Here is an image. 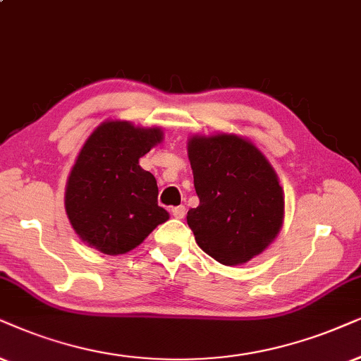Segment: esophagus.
<instances>
[{
    "label": "esophagus",
    "instance_id": "esophagus-1",
    "mask_svg": "<svg viewBox=\"0 0 361 361\" xmlns=\"http://www.w3.org/2000/svg\"><path fill=\"white\" fill-rule=\"evenodd\" d=\"M171 214L175 218H178V220H181V218H185V214H186V208L183 207V204H180V207H175L171 209Z\"/></svg>",
    "mask_w": 361,
    "mask_h": 361
}]
</instances>
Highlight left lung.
<instances>
[{
  "instance_id": "8db88e82",
  "label": "left lung",
  "mask_w": 361,
  "mask_h": 361,
  "mask_svg": "<svg viewBox=\"0 0 361 361\" xmlns=\"http://www.w3.org/2000/svg\"><path fill=\"white\" fill-rule=\"evenodd\" d=\"M200 204L186 216L200 248L226 267L262 255L280 233L285 195L257 145L233 133L188 140Z\"/></svg>"
}]
</instances>
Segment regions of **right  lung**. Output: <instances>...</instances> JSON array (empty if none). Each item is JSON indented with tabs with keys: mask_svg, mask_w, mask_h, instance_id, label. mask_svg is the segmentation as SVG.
Masks as SVG:
<instances>
[{
	"mask_svg": "<svg viewBox=\"0 0 361 361\" xmlns=\"http://www.w3.org/2000/svg\"><path fill=\"white\" fill-rule=\"evenodd\" d=\"M163 141L159 126L106 120L81 147L65 190V209L80 240L104 255H123L170 220L158 185L140 158Z\"/></svg>",
	"mask_w": 361,
	"mask_h": 361,
	"instance_id": "add662e5",
	"label": "right lung"
}]
</instances>
